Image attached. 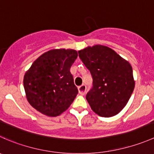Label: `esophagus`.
Masks as SVG:
<instances>
[{
  "instance_id": "esophagus-1",
  "label": "esophagus",
  "mask_w": 154,
  "mask_h": 154,
  "mask_svg": "<svg viewBox=\"0 0 154 154\" xmlns=\"http://www.w3.org/2000/svg\"><path fill=\"white\" fill-rule=\"evenodd\" d=\"M78 90L80 94L83 95V94H85V93L86 91V86L85 85H81V86L78 87Z\"/></svg>"
}]
</instances>
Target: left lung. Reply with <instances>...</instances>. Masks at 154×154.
I'll return each instance as SVG.
<instances>
[{"label": "left lung", "mask_w": 154, "mask_h": 154, "mask_svg": "<svg viewBox=\"0 0 154 154\" xmlns=\"http://www.w3.org/2000/svg\"><path fill=\"white\" fill-rule=\"evenodd\" d=\"M78 53L93 78L92 88L86 94L91 109L101 117L119 114L134 89L131 65L114 50L101 45L88 46Z\"/></svg>", "instance_id": "8db88e82"}]
</instances>
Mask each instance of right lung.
<instances>
[{"label": "right lung", "instance_id": "right-lung-1", "mask_svg": "<svg viewBox=\"0 0 154 154\" xmlns=\"http://www.w3.org/2000/svg\"><path fill=\"white\" fill-rule=\"evenodd\" d=\"M73 49H52L33 62L24 77L27 101L50 117L61 115L78 93L70 68L77 58Z\"/></svg>", "mask_w": 154, "mask_h": 154}]
</instances>
